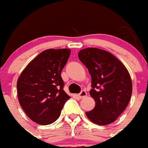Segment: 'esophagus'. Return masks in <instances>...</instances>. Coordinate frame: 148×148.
I'll use <instances>...</instances> for the list:
<instances>
[{
  "mask_svg": "<svg viewBox=\"0 0 148 148\" xmlns=\"http://www.w3.org/2000/svg\"><path fill=\"white\" fill-rule=\"evenodd\" d=\"M87 92H86L85 90H82V92L78 94V98H79V99H84V98L87 96Z\"/></svg>",
  "mask_w": 148,
  "mask_h": 148,
  "instance_id": "34e87169",
  "label": "esophagus"
}]
</instances>
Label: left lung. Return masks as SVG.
I'll list each match as a JSON object with an SVG mask.
<instances>
[{
	"label": "left lung",
	"instance_id": "8db88e82",
	"mask_svg": "<svg viewBox=\"0 0 148 148\" xmlns=\"http://www.w3.org/2000/svg\"><path fill=\"white\" fill-rule=\"evenodd\" d=\"M78 56L91 75L90 95L95 101V108L86 115L95 124L109 125L124 112L130 101V74L118 58L103 49L87 48L79 51Z\"/></svg>",
	"mask_w": 148,
	"mask_h": 148
}]
</instances>
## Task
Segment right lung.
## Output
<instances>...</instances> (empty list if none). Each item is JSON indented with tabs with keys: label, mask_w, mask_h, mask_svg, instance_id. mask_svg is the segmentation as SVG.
Segmentation results:
<instances>
[{
	"label": "right lung",
	"mask_w": 148,
	"mask_h": 148,
	"mask_svg": "<svg viewBox=\"0 0 148 148\" xmlns=\"http://www.w3.org/2000/svg\"><path fill=\"white\" fill-rule=\"evenodd\" d=\"M70 49L43 51L23 70L17 82L19 103L29 118L39 125H49L61 114L70 99L61 76Z\"/></svg>",
	"instance_id": "1"
}]
</instances>
